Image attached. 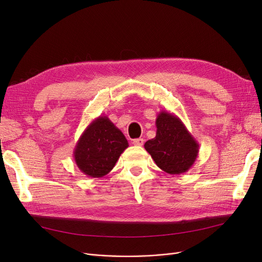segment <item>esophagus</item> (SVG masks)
Here are the masks:
<instances>
[{
	"instance_id": "esophagus-1",
	"label": "esophagus",
	"mask_w": 262,
	"mask_h": 262,
	"mask_svg": "<svg viewBox=\"0 0 262 262\" xmlns=\"http://www.w3.org/2000/svg\"><path fill=\"white\" fill-rule=\"evenodd\" d=\"M143 143H144V140L142 138H138V139L133 140V144L137 145V146H141V145H143Z\"/></svg>"
}]
</instances>
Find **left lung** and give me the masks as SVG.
<instances>
[{
	"instance_id": "8db88e82",
	"label": "left lung",
	"mask_w": 262,
	"mask_h": 262,
	"mask_svg": "<svg viewBox=\"0 0 262 262\" xmlns=\"http://www.w3.org/2000/svg\"><path fill=\"white\" fill-rule=\"evenodd\" d=\"M156 137L144 148L157 167L172 175L187 172L199 156V143L175 115L161 110L156 118Z\"/></svg>"
}]
</instances>
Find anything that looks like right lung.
<instances>
[{"instance_id":"right-lung-1","label":"right lung","mask_w":262,"mask_h":262,"mask_svg":"<svg viewBox=\"0 0 262 262\" xmlns=\"http://www.w3.org/2000/svg\"><path fill=\"white\" fill-rule=\"evenodd\" d=\"M127 147L128 142L123 133L107 116H100L79 137L73 157L77 168L85 175L100 178L114 169Z\"/></svg>"}]
</instances>
